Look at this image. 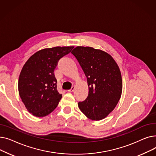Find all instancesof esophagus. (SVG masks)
<instances>
[{
	"instance_id": "34e87169",
	"label": "esophagus",
	"mask_w": 156,
	"mask_h": 156,
	"mask_svg": "<svg viewBox=\"0 0 156 156\" xmlns=\"http://www.w3.org/2000/svg\"><path fill=\"white\" fill-rule=\"evenodd\" d=\"M75 86H73L71 89L68 90V92H73L74 90H75Z\"/></svg>"
}]
</instances>
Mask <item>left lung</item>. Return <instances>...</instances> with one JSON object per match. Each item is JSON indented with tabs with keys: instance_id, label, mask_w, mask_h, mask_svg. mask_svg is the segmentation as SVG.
<instances>
[{
	"instance_id": "obj_1",
	"label": "left lung",
	"mask_w": 156,
	"mask_h": 156,
	"mask_svg": "<svg viewBox=\"0 0 156 156\" xmlns=\"http://www.w3.org/2000/svg\"><path fill=\"white\" fill-rule=\"evenodd\" d=\"M71 53L85 73L89 90L78 108L88 119L101 120L114 110L121 98L122 83L119 66L108 53L93 47L78 46Z\"/></svg>"
}]
</instances>
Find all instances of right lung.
I'll use <instances>...</instances> for the list:
<instances>
[{
  "mask_svg": "<svg viewBox=\"0 0 156 156\" xmlns=\"http://www.w3.org/2000/svg\"><path fill=\"white\" fill-rule=\"evenodd\" d=\"M73 46L42 49L32 55L20 73L18 91L28 111L36 117L51 113L61 99L54 71L57 62Z\"/></svg>",
  "mask_w": 156,
  "mask_h": 156,
  "instance_id": "1",
  "label": "right lung"
}]
</instances>
